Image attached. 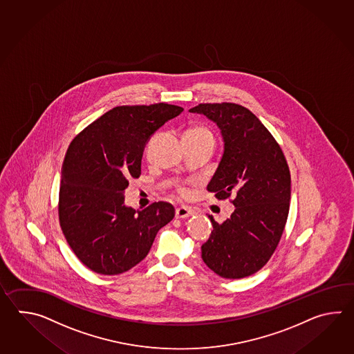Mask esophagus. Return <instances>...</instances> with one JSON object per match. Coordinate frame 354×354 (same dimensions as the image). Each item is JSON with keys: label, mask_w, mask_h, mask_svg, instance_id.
Returning a JSON list of instances; mask_svg holds the SVG:
<instances>
[{"label": "esophagus", "mask_w": 354, "mask_h": 354, "mask_svg": "<svg viewBox=\"0 0 354 354\" xmlns=\"http://www.w3.org/2000/svg\"><path fill=\"white\" fill-rule=\"evenodd\" d=\"M194 215V211L188 209L187 206H180L176 209V218H187Z\"/></svg>", "instance_id": "esophagus-1"}]
</instances>
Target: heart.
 <instances>
[{
	"label": "heart",
	"instance_id": "1",
	"mask_svg": "<svg viewBox=\"0 0 354 354\" xmlns=\"http://www.w3.org/2000/svg\"><path fill=\"white\" fill-rule=\"evenodd\" d=\"M185 136L198 138V139H210V140H214L212 131H211L210 129L203 127V125H197V127L189 129Z\"/></svg>",
	"mask_w": 354,
	"mask_h": 354
}]
</instances>
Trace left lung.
<instances>
[{
    "mask_svg": "<svg viewBox=\"0 0 354 354\" xmlns=\"http://www.w3.org/2000/svg\"><path fill=\"white\" fill-rule=\"evenodd\" d=\"M221 130L224 153L207 191L218 200L233 196L232 216L223 224L209 215L214 230L201 247L203 262L224 279L248 277L270 261L286 225L291 176L276 139L247 107L200 104Z\"/></svg>",
    "mask_w": 354,
    "mask_h": 354,
    "instance_id": "obj_1",
    "label": "left lung"
}]
</instances>
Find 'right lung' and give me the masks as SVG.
<instances>
[{
    "instance_id": "obj_1",
    "label": "right lung",
    "mask_w": 354,
    "mask_h": 354,
    "mask_svg": "<svg viewBox=\"0 0 354 354\" xmlns=\"http://www.w3.org/2000/svg\"><path fill=\"white\" fill-rule=\"evenodd\" d=\"M183 111L165 102L118 106L75 136L62 166L59 224L91 271L120 274L142 262L159 229L174 218L171 203L136 211L124 203L129 180L142 174L144 147Z\"/></svg>"
}]
</instances>
